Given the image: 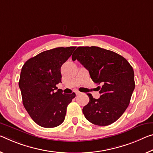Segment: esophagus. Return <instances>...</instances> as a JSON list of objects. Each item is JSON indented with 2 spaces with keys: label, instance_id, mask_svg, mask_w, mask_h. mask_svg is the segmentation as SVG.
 <instances>
[{
  "label": "esophagus",
  "instance_id": "obj_1",
  "mask_svg": "<svg viewBox=\"0 0 153 153\" xmlns=\"http://www.w3.org/2000/svg\"><path fill=\"white\" fill-rule=\"evenodd\" d=\"M75 93H76V94H80V92H79L78 91H75Z\"/></svg>",
  "mask_w": 153,
  "mask_h": 153
}]
</instances>
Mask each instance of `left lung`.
Returning a JSON list of instances; mask_svg holds the SVG:
<instances>
[{
	"label": "left lung",
	"mask_w": 153,
	"mask_h": 153,
	"mask_svg": "<svg viewBox=\"0 0 153 153\" xmlns=\"http://www.w3.org/2000/svg\"><path fill=\"white\" fill-rule=\"evenodd\" d=\"M89 71L98 86L100 98L96 99L87 94L89 102L82 109L89 122L99 126H107L117 120L130 103L135 88L134 71L122 56L103 48L78 47L72 55Z\"/></svg>",
	"instance_id": "1"
}]
</instances>
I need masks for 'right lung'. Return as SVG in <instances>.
Returning <instances> with one entry per match:
<instances>
[{
	"label": "right lung",
	"instance_id": "add662e5",
	"mask_svg": "<svg viewBox=\"0 0 153 153\" xmlns=\"http://www.w3.org/2000/svg\"><path fill=\"white\" fill-rule=\"evenodd\" d=\"M76 47L56 48L28 59L22 68L19 87L23 105L31 118L41 127L62 124L67 105L75 93L63 94L56 85L61 82L60 67Z\"/></svg>",
	"mask_w": 153,
	"mask_h": 153
}]
</instances>
